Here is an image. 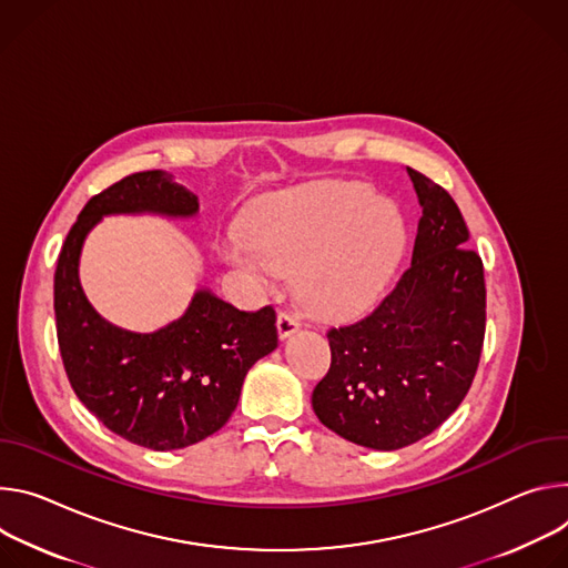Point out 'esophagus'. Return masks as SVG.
Returning a JSON list of instances; mask_svg holds the SVG:
<instances>
[{
  "label": "esophagus",
  "mask_w": 568,
  "mask_h": 568,
  "mask_svg": "<svg viewBox=\"0 0 568 568\" xmlns=\"http://www.w3.org/2000/svg\"><path fill=\"white\" fill-rule=\"evenodd\" d=\"M297 329H300V321L293 316V313H288V311L277 313V334L282 341L293 336Z\"/></svg>",
  "instance_id": "obj_1"
}]
</instances>
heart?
I'll return each instance as SVG.
<instances>
[{
    "label": "heart",
    "instance_id": "obj_1",
    "mask_svg": "<svg viewBox=\"0 0 568 568\" xmlns=\"http://www.w3.org/2000/svg\"><path fill=\"white\" fill-rule=\"evenodd\" d=\"M245 234L225 241V262L260 291L295 275L300 302L323 318L365 308L408 239L402 210L363 182H321L271 199L250 214Z\"/></svg>",
    "mask_w": 568,
    "mask_h": 568
}]
</instances>
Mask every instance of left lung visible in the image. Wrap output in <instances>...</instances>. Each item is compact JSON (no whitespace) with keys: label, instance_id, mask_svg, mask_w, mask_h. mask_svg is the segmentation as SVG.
I'll use <instances>...</instances> for the list:
<instances>
[{"label":"left lung","instance_id":"left-lung-1","mask_svg":"<svg viewBox=\"0 0 568 568\" xmlns=\"http://www.w3.org/2000/svg\"><path fill=\"white\" fill-rule=\"evenodd\" d=\"M406 171L422 207L410 266L367 316L327 332L332 367L311 397L327 428L376 452L417 443L460 406L485 338L465 219L443 186Z\"/></svg>","mask_w":568,"mask_h":568}]
</instances>
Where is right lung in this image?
Listing matches in <instances>:
<instances>
[{
	"instance_id": "obj_1",
	"label": "right lung",
	"mask_w": 568,
	"mask_h": 568,
	"mask_svg": "<svg viewBox=\"0 0 568 568\" xmlns=\"http://www.w3.org/2000/svg\"><path fill=\"white\" fill-rule=\"evenodd\" d=\"M112 214L192 219L199 196L166 171H142L90 199L53 277L60 356L77 397L112 433L153 452L184 449L230 419L247 369L277 347L275 311H239L199 288L182 316L158 332L108 323L83 293L79 264L85 236Z\"/></svg>"
}]
</instances>
